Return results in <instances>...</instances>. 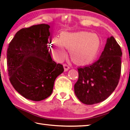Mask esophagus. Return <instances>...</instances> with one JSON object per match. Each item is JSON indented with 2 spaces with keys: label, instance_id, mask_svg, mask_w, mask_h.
<instances>
[{
  "label": "esophagus",
  "instance_id": "1",
  "mask_svg": "<svg viewBox=\"0 0 130 130\" xmlns=\"http://www.w3.org/2000/svg\"><path fill=\"white\" fill-rule=\"evenodd\" d=\"M63 68H64V71H67L70 69L69 66L67 64H63Z\"/></svg>",
  "mask_w": 130,
  "mask_h": 130
}]
</instances>
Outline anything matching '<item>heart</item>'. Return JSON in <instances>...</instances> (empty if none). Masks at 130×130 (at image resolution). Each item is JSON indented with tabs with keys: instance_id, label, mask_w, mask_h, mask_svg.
<instances>
[{
	"instance_id": "1",
	"label": "heart",
	"mask_w": 130,
	"mask_h": 130,
	"mask_svg": "<svg viewBox=\"0 0 130 130\" xmlns=\"http://www.w3.org/2000/svg\"><path fill=\"white\" fill-rule=\"evenodd\" d=\"M101 47V38L97 34L87 31L64 32L59 39L56 38L53 39L51 50L56 58L61 59L66 54L65 47L70 50V56L75 63L85 66L95 60Z\"/></svg>"
}]
</instances>
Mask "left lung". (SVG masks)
Instances as JSON below:
<instances>
[{
  "instance_id": "1",
  "label": "left lung",
  "mask_w": 130,
  "mask_h": 130,
  "mask_svg": "<svg viewBox=\"0 0 130 130\" xmlns=\"http://www.w3.org/2000/svg\"><path fill=\"white\" fill-rule=\"evenodd\" d=\"M122 56L121 48L115 38H108L99 60L90 66L78 69L79 78L74 91L79 101L92 105L110 96L119 83Z\"/></svg>"
}]
</instances>
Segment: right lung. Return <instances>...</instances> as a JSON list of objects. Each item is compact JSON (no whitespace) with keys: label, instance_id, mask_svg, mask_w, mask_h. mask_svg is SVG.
<instances>
[{"label":"right lung","instance_id":"obj_1","mask_svg":"<svg viewBox=\"0 0 130 130\" xmlns=\"http://www.w3.org/2000/svg\"><path fill=\"white\" fill-rule=\"evenodd\" d=\"M50 28L41 24L20 29L7 50L11 85L31 101H40L50 96L56 78L64 71L63 66L52 60L48 50Z\"/></svg>","mask_w":130,"mask_h":130}]
</instances>
